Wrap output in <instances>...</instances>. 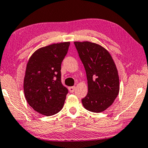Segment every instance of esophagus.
<instances>
[{
    "label": "esophagus",
    "instance_id": "esophagus-1",
    "mask_svg": "<svg viewBox=\"0 0 148 148\" xmlns=\"http://www.w3.org/2000/svg\"><path fill=\"white\" fill-rule=\"evenodd\" d=\"M68 89H69V91H70V92L73 93L74 91H75L76 87H74V86H73V87H70L68 88Z\"/></svg>",
    "mask_w": 148,
    "mask_h": 148
}]
</instances>
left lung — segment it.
Wrapping results in <instances>:
<instances>
[{
  "mask_svg": "<svg viewBox=\"0 0 148 148\" xmlns=\"http://www.w3.org/2000/svg\"><path fill=\"white\" fill-rule=\"evenodd\" d=\"M76 50L85 67L88 93L82 99L88 111L100 113L108 108L117 98L119 81L116 65L111 55L100 45L75 42Z\"/></svg>",
  "mask_w": 148,
  "mask_h": 148,
  "instance_id": "8db88e82",
  "label": "left lung"
}]
</instances>
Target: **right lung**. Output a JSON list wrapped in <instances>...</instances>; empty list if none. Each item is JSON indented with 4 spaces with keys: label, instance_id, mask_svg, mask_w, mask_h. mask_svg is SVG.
I'll return each instance as SVG.
<instances>
[{
    "label": "right lung",
    "instance_id": "right-lung-1",
    "mask_svg": "<svg viewBox=\"0 0 148 148\" xmlns=\"http://www.w3.org/2000/svg\"><path fill=\"white\" fill-rule=\"evenodd\" d=\"M70 42L41 48L28 61L24 79L26 100L35 111L46 116L62 109L68 89L61 83V65Z\"/></svg>",
    "mask_w": 148,
    "mask_h": 148
}]
</instances>
